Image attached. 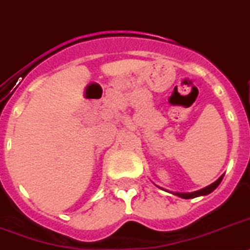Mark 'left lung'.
Here are the masks:
<instances>
[{"instance_id":"1","label":"left lung","mask_w":250,"mask_h":250,"mask_svg":"<svg viewBox=\"0 0 250 250\" xmlns=\"http://www.w3.org/2000/svg\"><path fill=\"white\" fill-rule=\"evenodd\" d=\"M222 178H224V175H222V177H220L219 179L216 180L215 183L211 184V186L206 187V188H203V189H201V190H197V192H193V193H175V194H177V196H179V197H182V198H186V200H188V198H194V197H198V196H205V194H208V193H211L212 190H215L216 188H217V186L221 183Z\"/></svg>"}]
</instances>
